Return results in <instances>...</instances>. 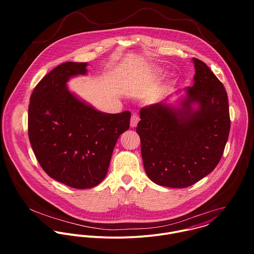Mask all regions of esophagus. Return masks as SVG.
<instances>
[{
  "label": "esophagus",
  "mask_w": 254,
  "mask_h": 254,
  "mask_svg": "<svg viewBox=\"0 0 254 254\" xmlns=\"http://www.w3.org/2000/svg\"><path fill=\"white\" fill-rule=\"evenodd\" d=\"M139 121H140V117H139V115L134 113V114L132 115V117H131V122H130L131 127H133V128H134V127H136Z\"/></svg>",
  "instance_id": "1"
}]
</instances>
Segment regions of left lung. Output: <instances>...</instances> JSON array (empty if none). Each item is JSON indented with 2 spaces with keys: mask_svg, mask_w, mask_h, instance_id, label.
<instances>
[{
  "mask_svg": "<svg viewBox=\"0 0 254 254\" xmlns=\"http://www.w3.org/2000/svg\"><path fill=\"white\" fill-rule=\"evenodd\" d=\"M192 61L194 83L185 89L180 107L166 102L146 106L136 128L145 173L164 187L187 188L211 173L229 137L227 92L203 62Z\"/></svg>",
  "mask_w": 254,
  "mask_h": 254,
  "instance_id": "1",
  "label": "left lung"
}]
</instances>
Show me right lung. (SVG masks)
<instances>
[{"label": "right lung", "mask_w": 254, "mask_h": 254, "mask_svg": "<svg viewBox=\"0 0 254 254\" xmlns=\"http://www.w3.org/2000/svg\"><path fill=\"white\" fill-rule=\"evenodd\" d=\"M87 63H64L37 84L28 108V136L37 160L53 179L74 189L99 185L108 173L119 136L130 127V111H98L67 89Z\"/></svg>", "instance_id": "obj_1"}]
</instances>
